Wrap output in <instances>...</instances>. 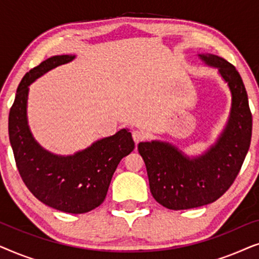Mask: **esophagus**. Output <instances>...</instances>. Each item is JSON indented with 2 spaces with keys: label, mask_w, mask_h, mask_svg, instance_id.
Wrapping results in <instances>:
<instances>
[{
  "label": "esophagus",
  "mask_w": 259,
  "mask_h": 259,
  "mask_svg": "<svg viewBox=\"0 0 259 259\" xmlns=\"http://www.w3.org/2000/svg\"><path fill=\"white\" fill-rule=\"evenodd\" d=\"M132 137H133V140L136 141V144H139L140 141H143L145 139L146 134H145V132H143V131L136 130V131H133Z\"/></svg>",
  "instance_id": "obj_1"
}]
</instances>
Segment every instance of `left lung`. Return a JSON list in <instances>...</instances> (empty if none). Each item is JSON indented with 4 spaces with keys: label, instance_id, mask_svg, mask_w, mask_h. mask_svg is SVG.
I'll list each match as a JSON object with an SVG mask.
<instances>
[{
    "label": "left lung",
    "instance_id": "left-lung-1",
    "mask_svg": "<svg viewBox=\"0 0 259 259\" xmlns=\"http://www.w3.org/2000/svg\"><path fill=\"white\" fill-rule=\"evenodd\" d=\"M229 83L232 109L218 143L206 154L189 159L166 143H140L152 196L169 210H187L213 203L230 189L242 168L252 136V114L242 77L235 66L219 58L199 55Z\"/></svg>",
    "mask_w": 259,
    "mask_h": 259
}]
</instances>
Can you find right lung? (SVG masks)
I'll return each mask as SVG.
<instances>
[{
	"label": "right lung",
	"instance_id": "obj_1",
	"mask_svg": "<svg viewBox=\"0 0 259 259\" xmlns=\"http://www.w3.org/2000/svg\"><path fill=\"white\" fill-rule=\"evenodd\" d=\"M73 58L53 56L23 76L9 112L8 131L16 167L28 190L48 206L77 214L102 204L120 160L136 145L132 134L121 130L73 157H58L45 151L34 140L26 116L28 86L42 74Z\"/></svg>",
	"mask_w": 259,
	"mask_h": 259
}]
</instances>
